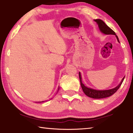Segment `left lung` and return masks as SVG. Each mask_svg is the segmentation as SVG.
I'll list each match as a JSON object with an SVG mask.
<instances>
[{
	"label": "left lung",
	"instance_id": "obj_1",
	"mask_svg": "<svg viewBox=\"0 0 133 133\" xmlns=\"http://www.w3.org/2000/svg\"><path fill=\"white\" fill-rule=\"evenodd\" d=\"M95 21L97 22L98 24V27L100 31L102 33L105 34V35H115L117 38V40L119 41V38L118 36L116 35V33L113 30H112L111 29L108 27L107 25L102 20L100 19H95ZM79 80L81 82V85L82 90L84 91L85 94L87 96L93 98H106L108 97H110V96L114 95L117 90L119 89V88H120L121 86L122 82H123V80L124 79V77L122 79L121 82L120 83L118 86H117L116 87L112 89H109V90H95L93 89H91V88H89L82 84V79H81V76L80 72H79Z\"/></svg>",
	"mask_w": 133,
	"mask_h": 133
}]
</instances>
